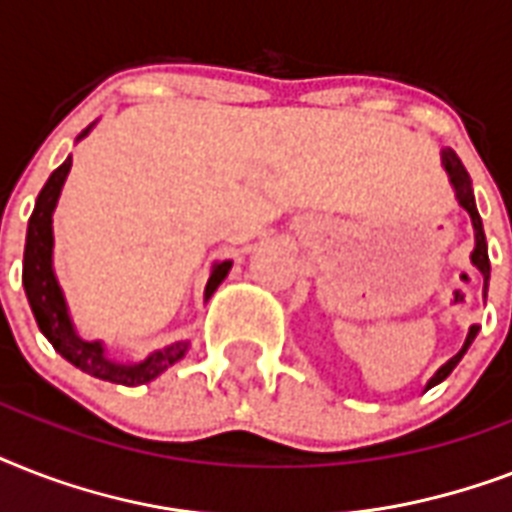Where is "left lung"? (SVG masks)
I'll list each match as a JSON object with an SVG mask.
<instances>
[{"label":"left lung","mask_w":512,"mask_h":512,"mask_svg":"<svg viewBox=\"0 0 512 512\" xmlns=\"http://www.w3.org/2000/svg\"><path fill=\"white\" fill-rule=\"evenodd\" d=\"M441 167H444V172L449 175V183H452L454 188V199H457V204H460L465 212L470 215V223H473V236H476V247H473V252H470V263L476 265V271L484 276V300H486V292H489V276H492V265H489V247H486V233H484V223H481V215H478L476 209V196H473V183H470V175L468 170L462 167L460 156L454 154L452 148H444L441 151ZM478 324H473V327L468 329V337H465V342H462V348L457 350V356H452L449 361H446L441 369H438L433 377L428 380V385H425V390H430L433 385H438V382H444L449 374L454 372V366L460 364L462 356L468 353V348L473 345V340H476L478 335Z\"/></svg>","instance_id":"8db88e82"}]
</instances>
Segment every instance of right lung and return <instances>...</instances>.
Wrapping results in <instances>:
<instances>
[{"label":"right lung","instance_id":"right-lung-1","mask_svg":"<svg viewBox=\"0 0 512 512\" xmlns=\"http://www.w3.org/2000/svg\"><path fill=\"white\" fill-rule=\"evenodd\" d=\"M92 127H95V122L76 138V143L87 138ZM68 172H71V156L44 183V188L36 196L31 220H28L26 249H23V289H26L28 305L34 311V319L39 329H42V335L76 369H82V372L92 374L98 380L116 382V385H130V388L146 385V382L156 380L162 372H167L172 364H177L188 353L191 342H170V345L148 353L140 361H116V358L108 356L103 340H84L79 335V329H76L74 319H71V311H68L63 287H60L58 276H55V263H52V257H55L52 215H55V207H58L60 191L66 185ZM231 268L233 260H217V263H212L207 287H204V303L215 295V289L223 284Z\"/></svg>","mask_w":512,"mask_h":512}]
</instances>
